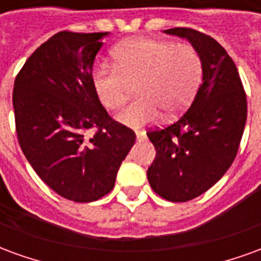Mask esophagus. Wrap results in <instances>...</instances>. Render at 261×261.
<instances>
[{"mask_svg":"<svg viewBox=\"0 0 261 261\" xmlns=\"http://www.w3.org/2000/svg\"><path fill=\"white\" fill-rule=\"evenodd\" d=\"M136 136H137V140L138 141H141L145 138V131H136Z\"/></svg>","mask_w":261,"mask_h":261,"instance_id":"34e87169","label":"esophagus"}]
</instances>
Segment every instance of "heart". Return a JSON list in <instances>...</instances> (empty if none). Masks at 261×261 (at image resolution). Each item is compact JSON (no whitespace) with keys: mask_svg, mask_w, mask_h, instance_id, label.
<instances>
[{"mask_svg":"<svg viewBox=\"0 0 261 261\" xmlns=\"http://www.w3.org/2000/svg\"><path fill=\"white\" fill-rule=\"evenodd\" d=\"M112 57L114 68L95 69L92 86L103 108L116 110L125 102L130 85L138 82V99L117 114L128 127L145 125L161 110L166 116L185 112L201 85V57L190 44L137 37L120 43Z\"/></svg>","mask_w":261,"mask_h":261,"instance_id":"1","label":"heart"}]
</instances>
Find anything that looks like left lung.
<instances>
[{
    "label": "left lung",
    "mask_w": 261,
    "mask_h": 261,
    "mask_svg": "<svg viewBox=\"0 0 261 261\" xmlns=\"http://www.w3.org/2000/svg\"><path fill=\"white\" fill-rule=\"evenodd\" d=\"M164 32L189 40L202 63L190 109L173 124L147 133L156 149L149 185L165 200L185 202L213 187L233 162L246 124V93L233 60L213 37L189 28Z\"/></svg>",
    "instance_id": "8db88e82"
}]
</instances>
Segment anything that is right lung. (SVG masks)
Listing matches in <instances>:
<instances>
[{
  "instance_id": "1",
  "label": "right lung",
  "mask_w": 261,
  "mask_h": 261,
  "mask_svg": "<svg viewBox=\"0 0 261 261\" xmlns=\"http://www.w3.org/2000/svg\"><path fill=\"white\" fill-rule=\"evenodd\" d=\"M103 33L59 32L35 50L15 80L19 145L39 177L67 200L91 202L112 192L134 131L97 100L92 67ZM97 128L86 140L83 133Z\"/></svg>"
}]
</instances>
